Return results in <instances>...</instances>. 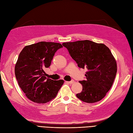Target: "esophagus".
<instances>
[{"label": "esophagus", "mask_w": 133, "mask_h": 133, "mask_svg": "<svg viewBox=\"0 0 133 133\" xmlns=\"http://www.w3.org/2000/svg\"><path fill=\"white\" fill-rule=\"evenodd\" d=\"M74 82H74V80H71V81H70V82H67V83H68L69 84H73Z\"/></svg>", "instance_id": "34e87169"}]
</instances>
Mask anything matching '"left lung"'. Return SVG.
<instances>
[{
  "label": "left lung",
  "mask_w": 133,
  "mask_h": 133,
  "mask_svg": "<svg viewBox=\"0 0 133 133\" xmlns=\"http://www.w3.org/2000/svg\"><path fill=\"white\" fill-rule=\"evenodd\" d=\"M78 66L87 69L85 80L79 81L83 89L76 94L83 102L94 103L101 100L113 84L117 71L116 60L104 44L88 40L63 43Z\"/></svg>",
  "instance_id": "1"
}]
</instances>
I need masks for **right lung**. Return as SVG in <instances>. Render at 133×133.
<instances>
[{
    "label": "right lung",
    "instance_id": "right-lung-1",
    "mask_svg": "<svg viewBox=\"0 0 133 133\" xmlns=\"http://www.w3.org/2000/svg\"><path fill=\"white\" fill-rule=\"evenodd\" d=\"M61 44L41 42L25 46L20 53L15 66L19 85L32 102L45 104L54 99L64 83L63 80L47 78L44 69L50 66Z\"/></svg>",
    "mask_w": 133,
    "mask_h": 133
}]
</instances>
